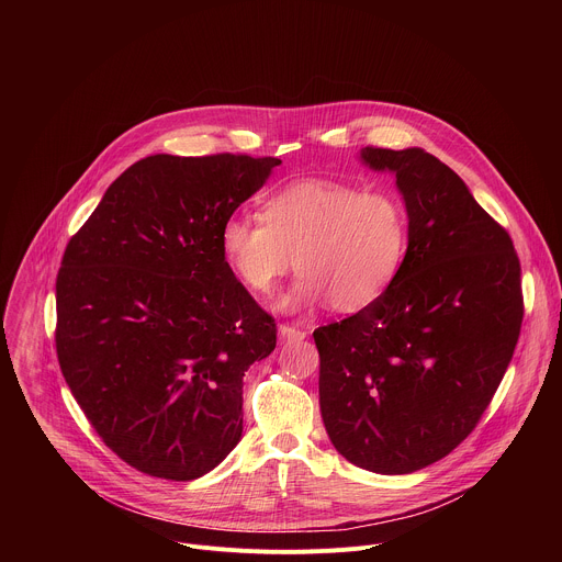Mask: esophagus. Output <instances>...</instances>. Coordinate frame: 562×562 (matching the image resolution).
Masks as SVG:
<instances>
[{"label": "esophagus", "instance_id": "esophagus-1", "mask_svg": "<svg viewBox=\"0 0 562 562\" xmlns=\"http://www.w3.org/2000/svg\"><path fill=\"white\" fill-rule=\"evenodd\" d=\"M278 334H280V340H282V342H297V340H304V338H306V331L295 329V327H289V325H280Z\"/></svg>", "mask_w": 562, "mask_h": 562}]
</instances>
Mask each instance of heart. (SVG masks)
I'll return each instance as SVG.
<instances>
[{
  "mask_svg": "<svg viewBox=\"0 0 562 562\" xmlns=\"http://www.w3.org/2000/svg\"><path fill=\"white\" fill-rule=\"evenodd\" d=\"M407 247L403 198L342 180L291 182L267 198L262 220L235 213L220 228L222 260L251 293L267 295L295 256L300 276L278 300L282 311L369 306L397 276Z\"/></svg>",
  "mask_w": 562,
  "mask_h": 562,
  "instance_id": "b5f03b06",
  "label": "heart"
}]
</instances>
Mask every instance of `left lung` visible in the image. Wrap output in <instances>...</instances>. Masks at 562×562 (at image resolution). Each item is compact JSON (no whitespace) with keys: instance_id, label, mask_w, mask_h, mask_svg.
Returning <instances> with one entry per match:
<instances>
[{"instance_id":"left-lung-1","label":"left lung","mask_w":562,"mask_h":562,"mask_svg":"<svg viewBox=\"0 0 562 562\" xmlns=\"http://www.w3.org/2000/svg\"><path fill=\"white\" fill-rule=\"evenodd\" d=\"M395 176L409 247L389 289L319 327V412L351 464L400 475L453 451L509 367L520 323V262L509 233L425 148H362Z\"/></svg>"}]
</instances>
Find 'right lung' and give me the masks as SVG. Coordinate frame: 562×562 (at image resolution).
Wrapping results in <instances>:
<instances>
[{
  "mask_svg": "<svg viewBox=\"0 0 562 562\" xmlns=\"http://www.w3.org/2000/svg\"><path fill=\"white\" fill-rule=\"evenodd\" d=\"M278 165L231 153L144 157L64 251V380L137 471L195 480L243 438V378L276 349V323L226 269L220 228Z\"/></svg>",
  "mask_w": 562,
  "mask_h": 562,
  "instance_id": "right-lung-1",
  "label": "right lung"
}]
</instances>
